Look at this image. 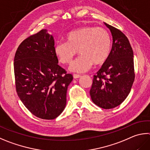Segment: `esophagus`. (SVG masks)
Listing matches in <instances>:
<instances>
[{
    "label": "esophagus",
    "mask_w": 150,
    "mask_h": 150,
    "mask_svg": "<svg viewBox=\"0 0 150 150\" xmlns=\"http://www.w3.org/2000/svg\"><path fill=\"white\" fill-rule=\"evenodd\" d=\"M73 78H74V79H78V78L81 77V75H78V74H73Z\"/></svg>",
    "instance_id": "1"
}]
</instances>
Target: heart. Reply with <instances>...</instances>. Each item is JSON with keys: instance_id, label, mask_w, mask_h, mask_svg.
I'll return each instance as SVG.
<instances>
[{"instance_id": "heart-1", "label": "heart", "mask_w": 150, "mask_h": 150, "mask_svg": "<svg viewBox=\"0 0 150 150\" xmlns=\"http://www.w3.org/2000/svg\"><path fill=\"white\" fill-rule=\"evenodd\" d=\"M111 40L105 29L86 26L73 30L66 37V42L54 47V54L62 64L69 65L77 54L81 56L70 66L73 72L84 73L93 64H104L110 56Z\"/></svg>"}]
</instances>
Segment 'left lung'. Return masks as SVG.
I'll use <instances>...</instances> for the list:
<instances>
[{
	"instance_id": "1",
	"label": "left lung",
	"mask_w": 150,
	"mask_h": 150,
	"mask_svg": "<svg viewBox=\"0 0 150 150\" xmlns=\"http://www.w3.org/2000/svg\"><path fill=\"white\" fill-rule=\"evenodd\" d=\"M113 38L110 56L94 75L90 91L95 104L103 109L120 105L130 93L135 78L134 55L129 40L120 30L105 23Z\"/></svg>"
}]
</instances>
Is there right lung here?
Instances as JSON below:
<instances>
[{"instance_id":"obj_1","label":"right lung","mask_w":150,"mask_h":150,"mask_svg":"<svg viewBox=\"0 0 150 150\" xmlns=\"http://www.w3.org/2000/svg\"><path fill=\"white\" fill-rule=\"evenodd\" d=\"M58 63L54 38L46 29L26 38L15 54L16 92L26 108L40 119H55L66 107L73 76Z\"/></svg>"}]
</instances>
